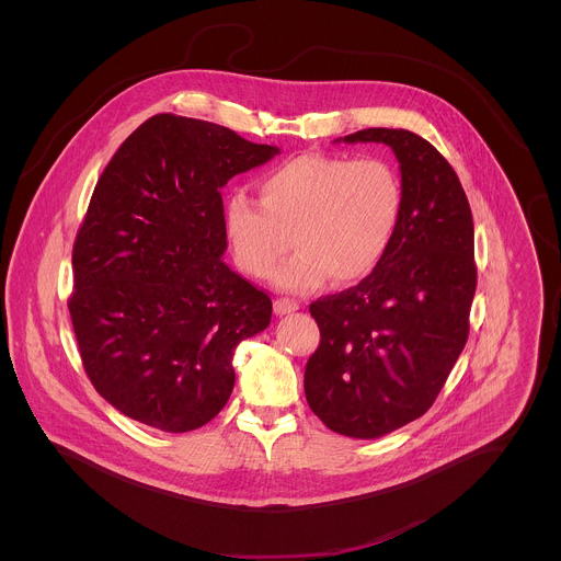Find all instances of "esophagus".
<instances>
[{
	"label": "esophagus",
	"instance_id": "esophagus-1",
	"mask_svg": "<svg viewBox=\"0 0 561 561\" xmlns=\"http://www.w3.org/2000/svg\"><path fill=\"white\" fill-rule=\"evenodd\" d=\"M300 309V305L296 302V300H289V298H278L276 302H274V311L278 313V316H287V313H294V311H298Z\"/></svg>",
	"mask_w": 561,
	"mask_h": 561
}]
</instances>
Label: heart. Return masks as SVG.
<instances>
[{"instance_id":"obj_1","label":"heart","mask_w":561,"mask_h":561,"mask_svg":"<svg viewBox=\"0 0 561 561\" xmlns=\"http://www.w3.org/2000/svg\"><path fill=\"white\" fill-rule=\"evenodd\" d=\"M261 201L233 192L225 229L236 261L267 278L291 248L298 252L274 274L285 291L307 294L332 276L352 285L374 274L400 233L405 192L398 168L382 158L300 156L259 181Z\"/></svg>"}]
</instances>
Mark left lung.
Segmentation results:
<instances>
[{
  "label": "left lung",
  "instance_id": "8db88e82",
  "mask_svg": "<svg viewBox=\"0 0 561 561\" xmlns=\"http://www.w3.org/2000/svg\"><path fill=\"white\" fill-rule=\"evenodd\" d=\"M341 140L391 147L405 209L380 267L309 307L321 341L305 393L332 432L380 438L427 412L465 350L478 287L473 216L458 174L421 136L371 127Z\"/></svg>",
  "mask_w": 561,
  "mask_h": 561
}]
</instances>
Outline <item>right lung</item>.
I'll use <instances>...</instances> for the list:
<instances>
[{
	"instance_id": "right-lung-1",
	"label": "right lung",
	"mask_w": 561,
	"mask_h": 561,
	"mask_svg": "<svg viewBox=\"0 0 561 561\" xmlns=\"http://www.w3.org/2000/svg\"><path fill=\"white\" fill-rule=\"evenodd\" d=\"M216 123L158 114L114 153L73 245L71 321L83 369L118 412L161 432L209 423L233 354L272 320L225 261L220 187L278 156Z\"/></svg>"
}]
</instances>
